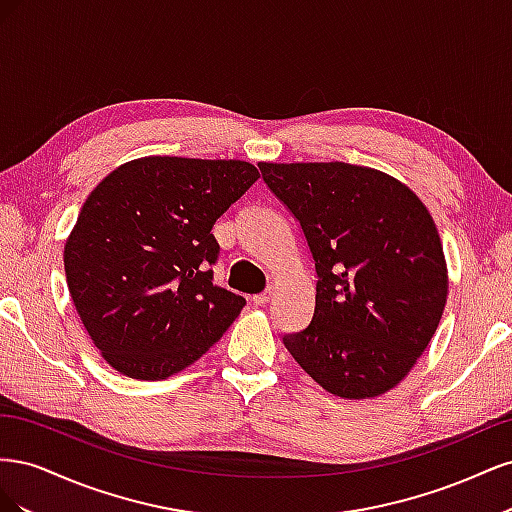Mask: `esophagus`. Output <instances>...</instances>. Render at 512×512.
<instances>
[{
    "mask_svg": "<svg viewBox=\"0 0 512 512\" xmlns=\"http://www.w3.org/2000/svg\"><path fill=\"white\" fill-rule=\"evenodd\" d=\"M269 299H271V290H265V292H260V294H254L252 303H254L256 307H262V305L269 303Z\"/></svg>",
    "mask_w": 512,
    "mask_h": 512,
    "instance_id": "obj_1",
    "label": "esophagus"
}]
</instances>
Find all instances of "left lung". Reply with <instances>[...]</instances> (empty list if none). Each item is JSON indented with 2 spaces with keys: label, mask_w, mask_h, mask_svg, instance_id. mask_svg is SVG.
<instances>
[{
  "label": "left lung",
  "mask_w": 512,
  "mask_h": 512,
  "mask_svg": "<svg viewBox=\"0 0 512 512\" xmlns=\"http://www.w3.org/2000/svg\"><path fill=\"white\" fill-rule=\"evenodd\" d=\"M299 220L316 267V307L284 346L324 391L378 397L408 376L448 294L438 228L408 185L346 162L258 164Z\"/></svg>",
  "instance_id": "1"
}]
</instances>
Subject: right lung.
<instances>
[{
	"mask_svg": "<svg viewBox=\"0 0 512 512\" xmlns=\"http://www.w3.org/2000/svg\"><path fill=\"white\" fill-rule=\"evenodd\" d=\"M260 177L241 160L149 156L85 200L64 247L70 297L119 374L164 380L198 361L245 305L213 284V224Z\"/></svg>",
	"mask_w": 512,
	"mask_h": 512,
	"instance_id": "add662e5",
	"label": "right lung"
}]
</instances>
